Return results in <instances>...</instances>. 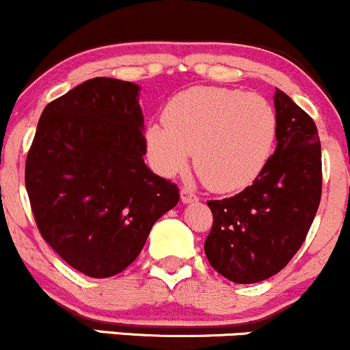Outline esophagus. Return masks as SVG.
I'll list each match as a JSON object with an SVG mask.
<instances>
[{
  "label": "esophagus",
  "instance_id": "1",
  "mask_svg": "<svg viewBox=\"0 0 350 350\" xmlns=\"http://www.w3.org/2000/svg\"><path fill=\"white\" fill-rule=\"evenodd\" d=\"M180 196H182L183 203L198 202V196H196L191 190H188V188H182V190H180Z\"/></svg>",
  "mask_w": 350,
  "mask_h": 350
}]
</instances>
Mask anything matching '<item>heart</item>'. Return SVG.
<instances>
[{
	"instance_id": "b5f03b06",
	"label": "heart",
	"mask_w": 350,
	"mask_h": 350,
	"mask_svg": "<svg viewBox=\"0 0 350 350\" xmlns=\"http://www.w3.org/2000/svg\"><path fill=\"white\" fill-rule=\"evenodd\" d=\"M165 124L148 125V155L163 175L180 174L193 152V168L213 191L250 185L273 154L278 116L258 94L191 88L168 102Z\"/></svg>"
}]
</instances>
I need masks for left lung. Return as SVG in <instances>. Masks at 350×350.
Segmentation results:
<instances>
[{
	"label": "left lung",
	"instance_id": "8db88e82",
	"mask_svg": "<svg viewBox=\"0 0 350 350\" xmlns=\"http://www.w3.org/2000/svg\"><path fill=\"white\" fill-rule=\"evenodd\" d=\"M278 147L253 185L210 200L213 225L205 239L211 268L226 280H268L293 260L308 237L323 193L317 127L291 97L274 94Z\"/></svg>",
	"mask_w": 350,
	"mask_h": 350
}]
</instances>
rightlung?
I'll return each instance as SVG.
<instances>
[{
  "instance_id": "obj_1",
  "label": "right lung",
  "mask_w": 350,
  "mask_h": 350,
  "mask_svg": "<svg viewBox=\"0 0 350 350\" xmlns=\"http://www.w3.org/2000/svg\"><path fill=\"white\" fill-rule=\"evenodd\" d=\"M139 85L94 77L49 102L26 157L25 183L44 241L90 278L135 261L178 187L144 162Z\"/></svg>"
}]
</instances>
